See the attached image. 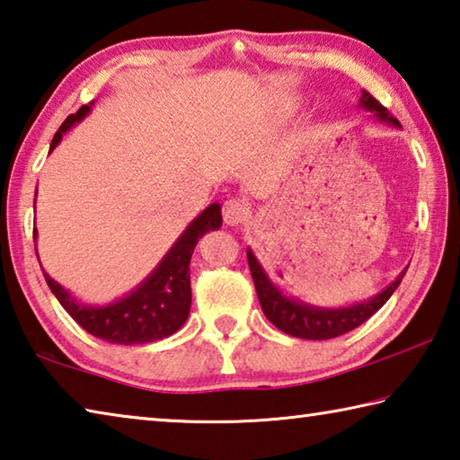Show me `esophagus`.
Returning a JSON list of instances; mask_svg holds the SVG:
<instances>
[{"instance_id": "obj_1", "label": "esophagus", "mask_w": 460, "mask_h": 460, "mask_svg": "<svg viewBox=\"0 0 460 460\" xmlns=\"http://www.w3.org/2000/svg\"><path fill=\"white\" fill-rule=\"evenodd\" d=\"M249 215V207L245 200L241 199H229L227 202L223 205V219L231 227H235V225H241Z\"/></svg>"}]
</instances>
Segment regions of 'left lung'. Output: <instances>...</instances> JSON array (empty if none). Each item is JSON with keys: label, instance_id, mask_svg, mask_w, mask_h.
<instances>
[{"label": "left lung", "instance_id": "left-lung-1", "mask_svg": "<svg viewBox=\"0 0 460 460\" xmlns=\"http://www.w3.org/2000/svg\"><path fill=\"white\" fill-rule=\"evenodd\" d=\"M359 107L365 109V111H369L373 118L381 123H387V126H394V128H402L400 121L395 119L377 99H373L367 91H361ZM247 261H249V270H252L255 292H258L261 310L268 321L286 334H292V337H298V339H308V341L334 339L339 337V334H345L349 331L357 329V326L363 324L369 316L376 314L377 310L385 305L389 296H392L395 292V288L400 286L402 278L406 276V270H408V268L402 270L400 276L395 278L392 284H387L384 290L377 292L376 296H371L367 300L357 302V305H349V306L324 308V306L308 305V302L300 298H294V296L286 294L278 284L271 282V278L268 276V271L263 270L261 261L255 258L252 247H247Z\"/></svg>", "mask_w": 460, "mask_h": 460}]
</instances>
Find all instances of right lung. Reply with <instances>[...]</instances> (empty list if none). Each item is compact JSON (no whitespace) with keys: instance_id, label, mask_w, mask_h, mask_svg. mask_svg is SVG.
<instances>
[{"instance_id":"obj_1","label":"right lung","mask_w":460,"mask_h":460,"mask_svg":"<svg viewBox=\"0 0 460 460\" xmlns=\"http://www.w3.org/2000/svg\"><path fill=\"white\" fill-rule=\"evenodd\" d=\"M95 101L83 105L79 111L68 115L65 123L52 137L50 152L60 144L62 136L81 123L91 113ZM49 152V154H50ZM38 192V189H36ZM223 225L221 205L213 202L205 211L186 225V229L168 249L164 258L158 261L150 274L139 282L134 290L123 294L105 305H89L81 302L71 290L62 288L57 279H52L42 268L46 284L57 296L62 308L79 323L93 337L103 339L115 345H144L166 339L174 334L186 323L190 313V258L199 239L207 231H215ZM38 239V229L34 227V241ZM38 255V249H36ZM40 261V258H38Z\"/></svg>"}]
</instances>
